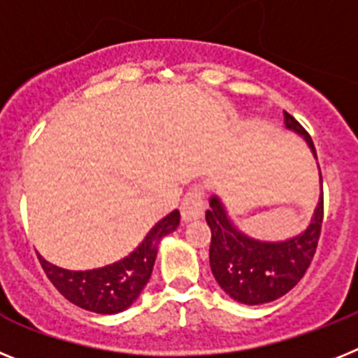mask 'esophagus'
I'll return each mask as SVG.
<instances>
[{"instance_id":"esophagus-1","label":"esophagus","mask_w":358,"mask_h":358,"mask_svg":"<svg viewBox=\"0 0 358 358\" xmlns=\"http://www.w3.org/2000/svg\"><path fill=\"white\" fill-rule=\"evenodd\" d=\"M205 200L203 191L200 187H194L183 196L182 205H180V213H182L183 222H191V220H198L203 214Z\"/></svg>"}]
</instances>
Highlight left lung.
Here are the masks:
<instances>
[{
	"label": "left lung",
	"instance_id": "left-lung-1",
	"mask_svg": "<svg viewBox=\"0 0 358 358\" xmlns=\"http://www.w3.org/2000/svg\"><path fill=\"white\" fill-rule=\"evenodd\" d=\"M285 124L290 131L303 136L317 158L310 135L287 111ZM209 205L210 209L205 213V220L213 234L209 250L210 270L217 285L232 299L241 304L270 303L288 294L303 279L321 236L324 214L322 192L308 227L301 234L282 241H261L239 231L217 194L210 196Z\"/></svg>",
	"mask_w": 358,
	"mask_h": 358
}]
</instances>
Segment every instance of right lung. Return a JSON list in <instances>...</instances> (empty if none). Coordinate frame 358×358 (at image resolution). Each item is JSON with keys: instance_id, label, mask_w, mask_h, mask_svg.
<instances>
[{"instance_id": "obj_1", "label": "right lung", "mask_w": 358, "mask_h": 358, "mask_svg": "<svg viewBox=\"0 0 358 358\" xmlns=\"http://www.w3.org/2000/svg\"><path fill=\"white\" fill-rule=\"evenodd\" d=\"M180 213L173 210L145 234L142 243L129 256L111 265L92 270H66L37 254L43 270L55 288L79 308L88 312L119 313L127 310L148 285L164 236L176 231Z\"/></svg>"}]
</instances>
